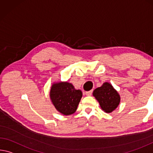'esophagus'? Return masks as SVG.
<instances>
[{
  "instance_id": "esophagus-1",
  "label": "esophagus",
  "mask_w": 153,
  "mask_h": 153,
  "mask_svg": "<svg viewBox=\"0 0 153 153\" xmlns=\"http://www.w3.org/2000/svg\"><path fill=\"white\" fill-rule=\"evenodd\" d=\"M92 93H93V91H90L86 92L85 94H86V95H87V96H91Z\"/></svg>"
}]
</instances>
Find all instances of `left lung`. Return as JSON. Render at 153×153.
Instances as JSON below:
<instances>
[{
  "instance_id": "obj_1",
  "label": "left lung",
  "mask_w": 153,
  "mask_h": 153,
  "mask_svg": "<svg viewBox=\"0 0 153 153\" xmlns=\"http://www.w3.org/2000/svg\"><path fill=\"white\" fill-rule=\"evenodd\" d=\"M93 95L99 102L101 110L106 113L112 112L120 102L119 93L109 82H104L102 86L94 89Z\"/></svg>"
}]
</instances>
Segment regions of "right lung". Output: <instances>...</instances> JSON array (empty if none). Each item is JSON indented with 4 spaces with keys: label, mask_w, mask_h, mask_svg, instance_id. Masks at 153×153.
Here are the masks:
<instances>
[{
    "label": "right lung",
    "mask_w": 153,
    "mask_h": 153,
    "mask_svg": "<svg viewBox=\"0 0 153 153\" xmlns=\"http://www.w3.org/2000/svg\"><path fill=\"white\" fill-rule=\"evenodd\" d=\"M82 97V92L70 82H53L50 87V100L56 110L65 116L76 112Z\"/></svg>",
    "instance_id": "obj_1"
}]
</instances>
